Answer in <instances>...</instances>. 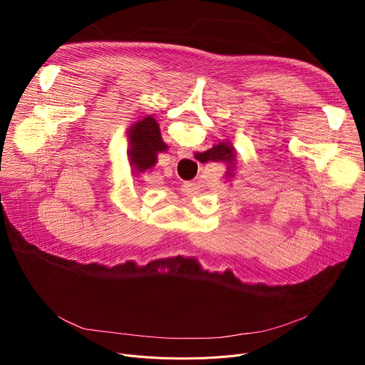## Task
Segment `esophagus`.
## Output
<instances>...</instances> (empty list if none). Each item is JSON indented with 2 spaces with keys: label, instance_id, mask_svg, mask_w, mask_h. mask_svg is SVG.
Returning <instances> with one entry per match:
<instances>
[{
  "label": "esophagus",
  "instance_id": "1",
  "mask_svg": "<svg viewBox=\"0 0 365 365\" xmlns=\"http://www.w3.org/2000/svg\"><path fill=\"white\" fill-rule=\"evenodd\" d=\"M178 155L180 159H185V158H190V150L189 148H186V147H180L179 150H178Z\"/></svg>",
  "mask_w": 365,
  "mask_h": 365
}]
</instances>
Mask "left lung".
<instances>
[{"instance_id": "8db88e82", "label": "left lung", "mask_w": 365, "mask_h": 365, "mask_svg": "<svg viewBox=\"0 0 365 365\" xmlns=\"http://www.w3.org/2000/svg\"><path fill=\"white\" fill-rule=\"evenodd\" d=\"M127 155L134 172L143 173L158 163V154L169 147L163 141L160 127L153 115L140 117L127 130Z\"/></svg>"}]
</instances>
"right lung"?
<instances>
[{"mask_svg": "<svg viewBox=\"0 0 365 365\" xmlns=\"http://www.w3.org/2000/svg\"><path fill=\"white\" fill-rule=\"evenodd\" d=\"M195 159H197L200 163L206 162H222L227 165V173L225 178H234L235 162H237V151L234 144L230 140L220 141L218 144H214L212 148L206 150L203 153H195Z\"/></svg>", "mask_w": 365, "mask_h": 365, "instance_id": "1", "label": "right lung"}]
</instances>
